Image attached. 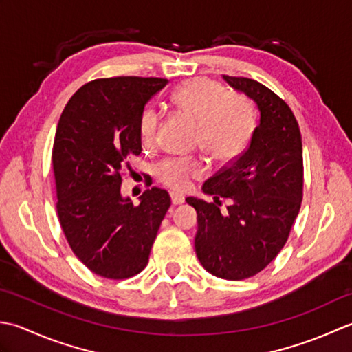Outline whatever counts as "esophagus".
Listing matches in <instances>:
<instances>
[{"instance_id": "obj_1", "label": "esophagus", "mask_w": 352, "mask_h": 352, "mask_svg": "<svg viewBox=\"0 0 352 352\" xmlns=\"http://www.w3.org/2000/svg\"><path fill=\"white\" fill-rule=\"evenodd\" d=\"M170 197H171V204H173L175 206H176V205H182V204L185 202V199H184V196H181V195H177V192H171V195H170Z\"/></svg>"}]
</instances>
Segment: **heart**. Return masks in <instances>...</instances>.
Wrapping results in <instances>:
<instances>
[{"instance_id":"b5f03b06","label":"heart","mask_w":352,"mask_h":352,"mask_svg":"<svg viewBox=\"0 0 352 352\" xmlns=\"http://www.w3.org/2000/svg\"><path fill=\"white\" fill-rule=\"evenodd\" d=\"M171 102L186 117L196 120V142L211 160L228 164L246 150L255 131V111L245 96L231 94L211 78L196 77L176 88ZM157 127L160 112L148 106L138 124L142 144H153ZM155 173L162 185L181 191L191 177L204 173V167L199 161L166 160L157 164Z\"/></svg>"}]
</instances>
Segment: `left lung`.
I'll use <instances>...</instances> for the list:
<instances>
[{
	"label": "left lung",
	"instance_id": "left-lung-1",
	"mask_svg": "<svg viewBox=\"0 0 352 352\" xmlns=\"http://www.w3.org/2000/svg\"><path fill=\"white\" fill-rule=\"evenodd\" d=\"M260 111L248 148L204 184L214 202L186 197L197 211L195 248L214 276L240 281L256 275L285 245L304 190L298 121L281 97L248 77L223 76ZM221 198L233 204L219 211Z\"/></svg>",
	"mask_w": 352,
	"mask_h": 352
}]
</instances>
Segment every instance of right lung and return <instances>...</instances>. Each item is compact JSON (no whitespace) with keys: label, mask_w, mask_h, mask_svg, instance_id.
I'll return each instance as SVG.
<instances>
[{"label":"right lung","mask_w":352,"mask_h":352,"mask_svg":"<svg viewBox=\"0 0 352 352\" xmlns=\"http://www.w3.org/2000/svg\"><path fill=\"white\" fill-rule=\"evenodd\" d=\"M167 83L157 77L97 78L69 98L57 124V217L71 250L98 276L140 274L170 208L168 192L156 186L142 192L140 205L121 196V171L141 153V113Z\"/></svg>","instance_id":"add662e5"}]
</instances>
